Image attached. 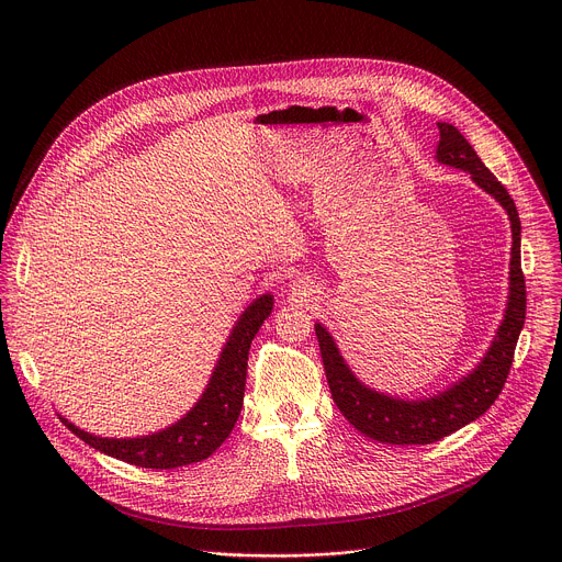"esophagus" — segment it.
<instances>
[{"label":"esophagus","mask_w":562,"mask_h":562,"mask_svg":"<svg viewBox=\"0 0 562 562\" xmlns=\"http://www.w3.org/2000/svg\"><path fill=\"white\" fill-rule=\"evenodd\" d=\"M302 289H304V286H300V284H293V291H302ZM300 295H302V293H300ZM304 295H306V293H304Z\"/></svg>","instance_id":"34e87169"}]
</instances>
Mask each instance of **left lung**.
I'll return each instance as SVG.
<instances>
[{"label":"left lung","mask_w":562,"mask_h":562,"mask_svg":"<svg viewBox=\"0 0 562 562\" xmlns=\"http://www.w3.org/2000/svg\"><path fill=\"white\" fill-rule=\"evenodd\" d=\"M440 139L436 159L440 165L460 169L487 191L507 211L512 222V260H509V295L503 323L480 362L445 391L429 397L405 400L364 384L342 358L334 336L325 325L315 323V336L323 353L327 382L334 403L342 416L367 438L389 445H429L483 416L503 391L514 349L525 325V276L520 269V217L507 189L483 165L464 135L447 122H438Z\"/></svg>","instance_id":"1"}]
</instances>
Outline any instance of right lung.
<instances>
[{
    "label": "right lung",
    "instance_id": "1",
    "mask_svg": "<svg viewBox=\"0 0 562 562\" xmlns=\"http://www.w3.org/2000/svg\"><path fill=\"white\" fill-rule=\"evenodd\" d=\"M273 311V295L256 297L228 334L226 345L213 367L206 389L198 403L171 427L137 438H102L59 420L93 449L146 469H176L206 460L233 431L245 400L249 349L265 319Z\"/></svg>",
    "mask_w": 562,
    "mask_h": 562
}]
</instances>
